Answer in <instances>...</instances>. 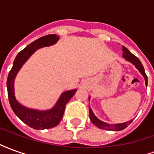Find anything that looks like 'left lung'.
Masks as SVG:
<instances>
[{"instance_id":"obj_1","label":"left lung","mask_w":154,"mask_h":154,"mask_svg":"<svg viewBox=\"0 0 154 154\" xmlns=\"http://www.w3.org/2000/svg\"><path fill=\"white\" fill-rule=\"evenodd\" d=\"M123 50V57L125 58L126 60L130 62L131 63H133L136 67V68L141 72L144 79H145V84L146 86L148 85V77H147V75L145 73V71H144V68H143V66L142 63L140 62L138 57L134 56V54H131L125 47L123 46L122 48ZM89 115H90V119L91 121L95 125L100 128V129H106V130H113V131H119V130H122V129H125L127 126L129 125L130 123L132 122V120H129V121H127V122L125 123H120V124H107V123H105L103 121H101L99 119H97V117L95 116V115L92 112V110L89 107Z\"/></svg>"}]
</instances>
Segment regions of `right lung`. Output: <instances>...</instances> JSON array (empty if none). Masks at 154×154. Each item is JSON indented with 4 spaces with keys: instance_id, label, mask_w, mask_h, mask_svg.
Wrapping results in <instances>:
<instances>
[{
    "instance_id": "add662e5",
    "label": "right lung",
    "mask_w": 154,
    "mask_h": 154,
    "mask_svg": "<svg viewBox=\"0 0 154 154\" xmlns=\"http://www.w3.org/2000/svg\"><path fill=\"white\" fill-rule=\"evenodd\" d=\"M59 39V36L56 35H49L43 36L37 40L32 42L26 48L20 51L15 57L13 63V67L9 72L7 77V91L8 98L11 106L14 113L18 116L27 125L35 129H50L57 125L63 116L65 106L70 100L77 90L67 91L61 95L56 105L52 109L48 110H38L35 109H29L23 106L16 100L14 91V82L16 75L23 64L35 51L43 47H48L56 44Z\"/></svg>"
}]
</instances>
